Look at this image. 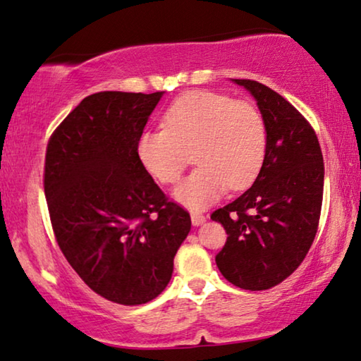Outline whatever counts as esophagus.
<instances>
[{
	"instance_id": "34e87169",
	"label": "esophagus",
	"mask_w": 361,
	"mask_h": 361,
	"mask_svg": "<svg viewBox=\"0 0 361 361\" xmlns=\"http://www.w3.org/2000/svg\"><path fill=\"white\" fill-rule=\"evenodd\" d=\"M191 222H192V226H195V227L204 224L206 216L200 214V212H191Z\"/></svg>"
}]
</instances>
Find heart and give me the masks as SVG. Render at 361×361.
<instances>
[{"mask_svg":"<svg viewBox=\"0 0 361 361\" xmlns=\"http://www.w3.org/2000/svg\"><path fill=\"white\" fill-rule=\"evenodd\" d=\"M164 128L144 130L137 155L144 169L171 185L188 164L200 165L175 188L180 204L200 211L257 178L267 154V126L255 106L211 91H188L166 109Z\"/></svg>","mask_w":361,"mask_h":361,"instance_id":"heart-1","label":"heart"}]
</instances>
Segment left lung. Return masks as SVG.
I'll return each mask as SVG.
<instances>
[{"label":"left lung","instance_id":"obj_1","mask_svg":"<svg viewBox=\"0 0 361 361\" xmlns=\"http://www.w3.org/2000/svg\"><path fill=\"white\" fill-rule=\"evenodd\" d=\"M257 101L267 126V154L252 188L212 212L227 242L219 271L242 289L276 286L301 265L321 217L324 160L311 124L281 94L253 80H232Z\"/></svg>","mask_w":361,"mask_h":361}]
</instances>
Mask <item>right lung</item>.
Here are the masks:
<instances>
[{"label": "right lung", "instance_id": "obj_1", "mask_svg": "<svg viewBox=\"0 0 361 361\" xmlns=\"http://www.w3.org/2000/svg\"><path fill=\"white\" fill-rule=\"evenodd\" d=\"M164 91H101L50 137L44 191L60 250L88 286L135 306L159 296L191 231L137 155V140Z\"/></svg>", "mask_w": 361, "mask_h": 361}]
</instances>
